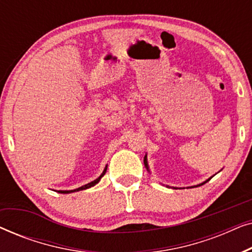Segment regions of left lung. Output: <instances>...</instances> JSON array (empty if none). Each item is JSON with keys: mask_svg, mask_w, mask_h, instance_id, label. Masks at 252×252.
<instances>
[{"mask_svg": "<svg viewBox=\"0 0 252 252\" xmlns=\"http://www.w3.org/2000/svg\"><path fill=\"white\" fill-rule=\"evenodd\" d=\"M143 161H144V166H146V167H147V170L149 171V166H148V161H147V155H146V156H144V159H143ZM211 178H212V177H211ZM211 178H210V179H211ZM210 179H208V180L204 181V182H203V184H201V185H197V187H198V186H202V185H204L205 182H208V181L210 180Z\"/></svg>", "mask_w": 252, "mask_h": 252, "instance_id": "8db88e82", "label": "left lung"}]
</instances>
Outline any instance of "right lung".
<instances>
[{"label":"right lung","instance_id":"obj_1","mask_svg":"<svg viewBox=\"0 0 252 252\" xmlns=\"http://www.w3.org/2000/svg\"><path fill=\"white\" fill-rule=\"evenodd\" d=\"M106 168H108V165H106V166H105L104 171H103V173H102L101 175H99V177H98L97 179H96V180L92 181V182H89V184L85 185V186H82V187H79V188H77V189H73V190H58V192H61V194H68V192H74V191L84 190V189H88V188H91V187H93V186H95L96 184H98V181L101 180V178L103 177V175L105 174V172H106Z\"/></svg>","mask_w":252,"mask_h":252}]
</instances>
